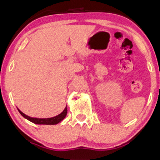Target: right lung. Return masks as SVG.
Segmentation results:
<instances>
[{
  "mask_svg": "<svg viewBox=\"0 0 160 160\" xmlns=\"http://www.w3.org/2000/svg\"><path fill=\"white\" fill-rule=\"evenodd\" d=\"M18 110L24 118L28 119V121H31L32 123H34L35 124H39V125H56V124L61 122L62 120H63V118L66 117L67 115V112H68L67 106H66V108L64 109V110L60 113V114L54 116V117L47 118H39L30 117V116L26 115L24 113L22 112L19 109H18Z\"/></svg>",
  "mask_w": 160,
  "mask_h": 160,
  "instance_id": "right-lung-1",
  "label": "right lung"
}]
</instances>
